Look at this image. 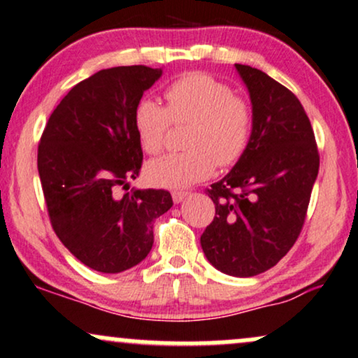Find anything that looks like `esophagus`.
Segmentation results:
<instances>
[{"instance_id": "1", "label": "esophagus", "mask_w": 358, "mask_h": 358, "mask_svg": "<svg viewBox=\"0 0 358 358\" xmlns=\"http://www.w3.org/2000/svg\"><path fill=\"white\" fill-rule=\"evenodd\" d=\"M187 197H189V192H184V191L172 192V201H174L176 204H179V202H182L184 199H187Z\"/></svg>"}]
</instances>
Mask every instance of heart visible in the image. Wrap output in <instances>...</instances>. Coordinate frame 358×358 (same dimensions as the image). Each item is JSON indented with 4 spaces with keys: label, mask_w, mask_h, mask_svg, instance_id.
I'll use <instances>...</instances> for the list:
<instances>
[{
    "label": "heart",
    "mask_w": 358,
    "mask_h": 358,
    "mask_svg": "<svg viewBox=\"0 0 358 358\" xmlns=\"http://www.w3.org/2000/svg\"><path fill=\"white\" fill-rule=\"evenodd\" d=\"M166 108L143 98L132 114L141 148L156 154L166 143L171 121L191 122L184 152H172L148 162L145 178L154 186L184 189L201 182L214 167H229L244 156L252 132L249 104L226 83L206 73H189L169 85Z\"/></svg>",
    "instance_id": "1"
}]
</instances>
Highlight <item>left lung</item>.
<instances>
[{"instance_id":"left-lung-1","label":"left lung","mask_w":358,"mask_h":358,"mask_svg":"<svg viewBox=\"0 0 358 358\" xmlns=\"http://www.w3.org/2000/svg\"><path fill=\"white\" fill-rule=\"evenodd\" d=\"M236 69L252 103V132L244 156L207 189L215 217L201 245L217 271L252 277L275 266L297 241L320 159L294 92L260 69Z\"/></svg>"}]
</instances>
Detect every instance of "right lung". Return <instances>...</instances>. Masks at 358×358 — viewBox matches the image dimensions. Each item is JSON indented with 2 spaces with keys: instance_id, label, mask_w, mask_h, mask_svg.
I'll return each mask as SVG.
<instances>
[{
  "instance_id": "1",
  "label": "right lung",
  "mask_w": 358,
  "mask_h": 358,
  "mask_svg": "<svg viewBox=\"0 0 358 358\" xmlns=\"http://www.w3.org/2000/svg\"><path fill=\"white\" fill-rule=\"evenodd\" d=\"M162 69L117 66L78 83L56 106L38 145V172L56 236L92 271L138 266L154 244V220L172 207L164 189H132L143 149L132 114ZM129 189V187H127Z\"/></svg>"
}]
</instances>
